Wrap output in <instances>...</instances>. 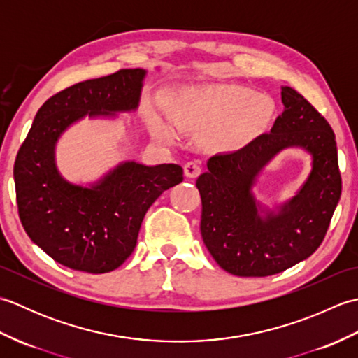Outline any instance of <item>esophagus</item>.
<instances>
[{
  "label": "esophagus",
  "instance_id": "esophagus-1",
  "mask_svg": "<svg viewBox=\"0 0 358 358\" xmlns=\"http://www.w3.org/2000/svg\"><path fill=\"white\" fill-rule=\"evenodd\" d=\"M203 172V167L199 162H187L185 164V175L187 178H196Z\"/></svg>",
  "mask_w": 358,
  "mask_h": 358
}]
</instances>
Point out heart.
Instances as JSON below:
<instances>
[{"mask_svg":"<svg viewBox=\"0 0 358 358\" xmlns=\"http://www.w3.org/2000/svg\"><path fill=\"white\" fill-rule=\"evenodd\" d=\"M167 117L181 131L217 126L212 140L222 148H237L268 123L271 103L241 86L189 87L173 95ZM149 120L157 132L167 135L155 115Z\"/></svg>","mask_w":358,"mask_h":358,"instance_id":"1","label":"heart"}]
</instances>
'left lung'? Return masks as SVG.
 Here are the masks:
<instances>
[{"mask_svg":"<svg viewBox=\"0 0 358 358\" xmlns=\"http://www.w3.org/2000/svg\"><path fill=\"white\" fill-rule=\"evenodd\" d=\"M285 110L271 132L238 150L209 158L196 180L200 231L218 266L238 277H268L313 255L322 245L341 194L336 135L328 121L292 87L281 89ZM313 154V172L277 216L257 215L250 189L270 158L285 147Z\"/></svg>","mask_w":358,"mask_h":358,"instance_id":"1","label":"left lung"}]
</instances>
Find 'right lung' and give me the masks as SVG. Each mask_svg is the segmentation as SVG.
I'll use <instances>...</instances> for the list:
<instances>
[{"label":"right lung","instance_id":"1","mask_svg":"<svg viewBox=\"0 0 358 358\" xmlns=\"http://www.w3.org/2000/svg\"><path fill=\"white\" fill-rule=\"evenodd\" d=\"M143 69H120L52 95L36 112L13 166L18 215L36 246L75 271L104 273L134 252L146 215L159 195L183 181L178 164L127 162L94 187L67 183L53 162L58 136L85 115H113L138 106Z\"/></svg>","mask_w":358,"mask_h":358}]
</instances>
